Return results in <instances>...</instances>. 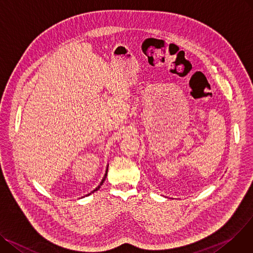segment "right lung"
<instances>
[{
    "mask_svg": "<svg viewBox=\"0 0 253 253\" xmlns=\"http://www.w3.org/2000/svg\"><path fill=\"white\" fill-rule=\"evenodd\" d=\"M106 176H107V171H106V173H105V175H104V177H103V180H102V182H101V183H100V185H99V186H98V187H97V188H96V189H95V190H94V191H92V193H94V192H95V191H97V190H99V188H100V187H101V186H102V184H103V183H104V181H105V179H106ZM88 195H90V194H88Z\"/></svg>",
    "mask_w": 253,
    "mask_h": 253,
    "instance_id": "right-lung-1",
    "label": "right lung"
}]
</instances>
